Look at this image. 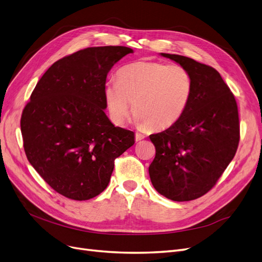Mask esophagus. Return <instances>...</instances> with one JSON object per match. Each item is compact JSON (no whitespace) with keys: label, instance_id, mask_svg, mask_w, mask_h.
I'll list each match as a JSON object with an SVG mask.
<instances>
[{"label":"esophagus","instance_id":"34e87169","mask_svg":"<svg viewBox=\"0 0 262 262\" xmlns=\"http://www.w3.org/2000/svg\"><path fill=\"white\" fill-rule=\"evenodd\" d=\"M144 137H146V136H144V135L141 134V133H136V135H135V139H136V141H140Z\"/></svg>","mask_w":262,"mask_h":262}]
</instances>
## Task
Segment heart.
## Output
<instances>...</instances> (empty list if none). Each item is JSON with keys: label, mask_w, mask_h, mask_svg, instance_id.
Wrapping results in <instances>:
<instances>
[{"label": "heart", "mask_w": 262, "mask_h": 262, "mask_svg": "<svg viewBox=\"0 0 262 262\" xmlns=\"http://www.w3.org/2000/svg\"><path fill=\"white\" fill-rule=\"evenodd\" d=\"M192 94V79L185 67L140 60L124 66L118 81H108L103 97L111 121L122 126L130 105L135 119L151 129H166L186 112Z\"/></svg>", "instance_id": "b5f03b06"}]
</instances>
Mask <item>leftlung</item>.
<instances>
[{
	"instance_id": "obj_1",
	"label": "left lung",
	"mask_w": 262,
	"mask_h": 262,
	"mask_svg": "<svg viewBox=\"0 0 262 262\" xmlns=\"http://www.w3.org/2000/svg\"><path fill=\"white\" fill-rule=\"evenodd\" d=\"M161 55L189 71L192 94L176 124L149 136L156 147L149 175L160 194L177 202L192 201L212 189L235 156L239 142L237 104L212 67L185 56Z\"/></svg>"
}]
</instances>
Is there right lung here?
Here are the masks:
<instances>
[{"label": "right lung", "instance_id": "obj_1", "mask_svg": "<svg viewBox=\"0 0 262 262\" xmlns=\"http://www.w3.org/2000/svg\"><path fill=\"white\" fill-rule=\"evenodd\" d=\"M133 50L87 47L57 60L37 82L21 114L28 161L59 194L93 199L108 187L114 160L135 143L104 113L103 89L114 63Z\"/></svg>", "mask_w": 262, "mask_h": 262}]
</instances>
